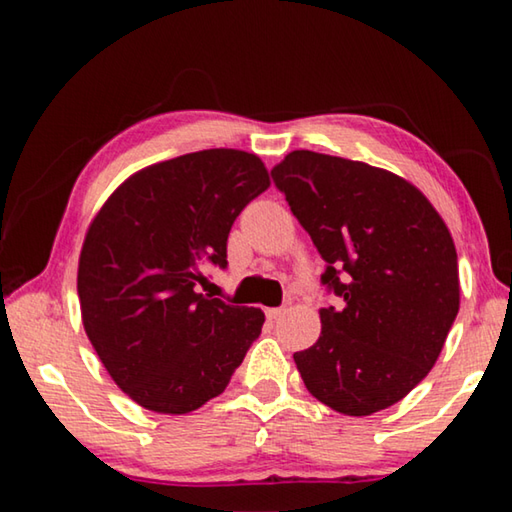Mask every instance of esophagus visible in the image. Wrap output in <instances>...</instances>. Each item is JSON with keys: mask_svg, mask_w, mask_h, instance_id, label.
Listing matches in <instances>:
<instances>
[{"mask_svg": "<svg viewBox=\"0 0 512 512\" xmlns=\"http://www.w3.org/2000/svg\"><path fill=\"white\" fill-rule=\"evenodd\" d=\"M284 314V309L282 307H273V309H266V318L268 320H277Z\"/></svg>", "mask_w": 512, "mask_h": 512, "instance_id": "obj_1", "label": "esophagus"}]
</instances>
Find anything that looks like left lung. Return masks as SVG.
Returning a JSON list of instances; mask_svg holds the SVG:
<instances>
[{"label":"left lung","instance_id":"1","mask_svg":"<svg viewBox=\"0 0 512 512\" xmlns=\"http://www.w3.org/2000/svg\"><path fill=\"white\" fill-rule=\"evenodd\" d=\"M325 259L318 341L296 352L307 391L345 415L409 395L436 363L458 314V259L445 221L391 171L293 151L271 171Z\"/></svg>","mask_w":512,"mask_h":512}]
</instances>
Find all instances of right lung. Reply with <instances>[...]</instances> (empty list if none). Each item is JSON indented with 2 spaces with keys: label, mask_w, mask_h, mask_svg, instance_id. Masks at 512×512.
<instances>
[{
  "label": "right lung",
  "mask_w": 512,
  "mask_h": 512,
  "mask_svg": "<svg viewBox=\"0 0 512 512\" xmlns=\"http://www.w3.org/2000/svg\"><path fill=\"white\" fill-rule=\"evenodd\" d=\"M253 153L207 149L137 171L94 216L79 259L85 334L115 384L155 413L221 395L264 314L198 291L228 266V235L268 189Z\"/></svg>",
  "instance_id": "1"
}]
</instances>
